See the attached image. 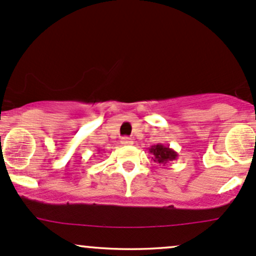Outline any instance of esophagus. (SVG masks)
Segmentation results:
<instances>
[{"label":"esophagus","mask_w":256,"mask_h":256,"mask_svg":"<svg viewBox=\"0 0 256 256\" xmlns=\"http://www.w3.org/2000/svg\"><path fill=\"white\" fill-rule=\"evenodd\" d=\"M120 142H122V146H131L132 143H134V140H132L130 137H122Z\"/></svg>","instance_id":"34e87169"}]
</instances>
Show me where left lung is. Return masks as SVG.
I'll return each instance as SVG.
<instances>
[{"instance_id": "obj_1", "label": "left lung", "mask_w": 256, "mask_h": 256, "mask_svg": "<svg viewBox=\"0 0 256 256\" xmlns=\"http://www.w3.org/2000/svg\"><path fill=\"white\" fill-rule=\"evenodd\" d=\"M149 152L152 155V158L154 160V162L160 164V165L164 166L178 158L177 152L173 150L170 146L161 144V143H158L156 146H152L150 148H149Z\"/></svg>"}]
</instances>
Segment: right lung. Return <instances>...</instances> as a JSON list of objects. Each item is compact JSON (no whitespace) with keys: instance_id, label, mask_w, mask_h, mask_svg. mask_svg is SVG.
<instances>
[{"instance_id":"right-lung-1","label":"right lung","mask_w":256,"mask_h":256,"mask_svg":"<svg viewBox=\"0 0 256 256\" xmlns=\"http://www.w3.org/2000/svg\"><path fill=\"white\" fill-rule=\"evenodd\" d=\"M98 152H100V150H98Z\"/></svg>"}]
</instances>
